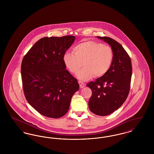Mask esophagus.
Here are the masks:
<instances>
[{
    "mask_svg": "<svg viewBox=\"0 0 154 154\" xmlns=\"http://www.w3.org/2000/svg\"><path fill=\"white\" fill-rule=\"evenodd\" d=\"M78 83H79V86H80V88H83L86 86V84L84 83L83 82H81V81H78Z\"/></svg>",
    "mask_w": 154,
    "mask_h": 154,
    "instance_id": "34e87169",
    "label": "esophagus"
}]
</instances>
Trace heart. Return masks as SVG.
<instances>
[{"label": "heart", "mask_w": 154, "mask_h": 154, "mask_svg": "<svg viewBox=\"0 0 154 154\" xmlns=\"http://www.w3.org/2000/svg\"><path fill=\"white\" fill-rule=\"evenodd\" d=\"M73 53L67 51L63 56L65 67L71 73L77 75L82 81H88L94 75L101 77L109 71L113 61V50L108 45L94 41L81 42L73 48Z\"/></svg>", "instance_id": "heart-1"}]
</instances>
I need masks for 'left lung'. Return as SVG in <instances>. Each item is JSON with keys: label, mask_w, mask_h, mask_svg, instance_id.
Listing matches in <instances>:
<instances>
[{"label": "left lung", "mask_w": 154, "mask_h": 154, "mask_svg": "<svg viewBox=\"0 0 154 154\" xmlns=\"http://www.w3.org/2000/svg\"><path fill=\"white\" fill-rule=\"evenodd\" d=\"M97 38L111 46L113 61L104 76L87 84L92 91L89 107L91 112L99 116H106L120 108L128 96L132 66L130 57L119 43L109 37Z\"/></svg>", "instance_id": "left-lung-1"}]
</instances>
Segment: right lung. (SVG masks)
Masks as SVG:
<instances>
[{
    "label": "right lung",
    "mask_w": 154,
    "mask_h": 154,
    "mask_svg": "<svg viewBox=\"0 0 154 154\" xmlns=\"http://www.w3.org/2000/svg\"><path fill=\"white\" fill-rule=\"evenodd\" d=\"M75 39L72 35L45 37L35 43L21 63L25 97L41 115L59 118L68 112L79 85L65 69L63 56Z\"/></svg>",
    "instance_id": "add662e5"
}]
</instances>
